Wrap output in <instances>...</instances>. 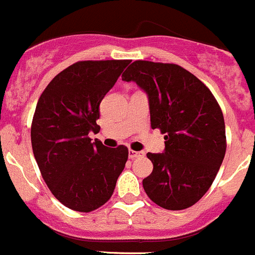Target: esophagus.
<instances>
[{"instance_id":"obj_1","label":"esophagus","mask_w":255,"mask_h":255,"mask_svg":"<svg viewBox=\"0 0 255 255\" xmlns=\"http://www.w3.org/2000/svg\"><path fill=\"white\" fill-rule=\"evenodd\" d=\"M140 156H144L143 151L129 150V158H130V159H135V158H140Z\"/></svg>"}]
</instances>
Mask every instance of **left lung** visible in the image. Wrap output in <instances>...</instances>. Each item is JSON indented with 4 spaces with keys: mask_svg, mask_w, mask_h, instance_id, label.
<instances>
[{
    "mask_svg": "<svg viewBox=\"0 0 255 255\" xmlns=\"http://www.w3.org/2000/svg\"><path fill=\"white\" fill-rule=\"evenodd\" d=\"M148 93L151 129L164 135V153H148L153 172L144 191L158 206L184 210L209 191L226 151L223 111L211 91L172 63L135 60L123 73Z\"/></svg>",
    "mask_w": 255,
    "mask_h": 255,
    "instance_id": "8db88e82",
    "label": "left lung"
}]
</instances>
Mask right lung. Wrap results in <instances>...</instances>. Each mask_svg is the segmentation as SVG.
<instances>
[{
  "instance_id": "add662e5",
  "label": "right lung",
  "mask_w": 255,
  "mask_h": 255,
  "mask_svg": "<svg viewBox=\"0 0 255 255\" xmlns=\"http://www.w3.org/2000/svg\"><path fill=\"white\" fill-rule=\"evenodd\" d=\"M130 60H82L51 79L37 101L31 124L35 160L49 190L65 207L91 212L106 204L125 168V145L106 148L100 104Z\"/></svg>"
}]
</instances>
